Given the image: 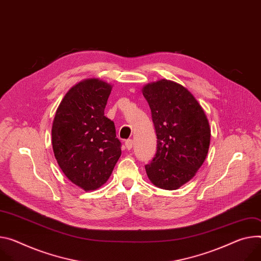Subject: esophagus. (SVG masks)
I'll return each mask as SVG.
<instances>
[{"label":"esophagus","mask_w":261,"mask_h":261,"mask_svg":"<svg viewBox=\"0 0 261 261\" xmlns=\"http://www.w3.org/2000/svg\"><path fill=\"white\" fill-rule=\"evenodd\" d=\"M125 146H126V148H127L128 150H131L132 147H133V140H132V139H127V140L125 141Z\"/></svg>","instance_id":"34e87169"}]
</instances>
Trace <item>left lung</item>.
<instances>
[{
    "mask_svg": "<svg viewBox=\"0 0 261 261\" xmlns=\"http://www.w3.org/2000/svg\"><path fill=\"white\" fill-rule=\"evenodd\" d=\"M156 130L157 151L146 172L159 188L174 191L195 177L210 145L207 116L191 91L161 79L143 88Z\"/></svg>",
    "mask_w": 261,
    "mask_h": 261,
    "instance_id": "left-lung-1",
    "label": "left lung"
}]
</instances>
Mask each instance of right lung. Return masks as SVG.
<instances>
[{"mask_svg":"<svg viewBox=\"0 0 261 261\" xmlns=\"http://www.w3.org/2000/svg\"><path fill=\"white\" fill-rule=\"evenodd\" d=\"M112 86L86 79L70 88L52 126V146L63 174L85 192L109 179L122 154L114 123L104 115Z\"/></svg>","mask_w":261,"mask_h":261,"instance_id":"obj_1","label":"right lung"}]
</instances>
